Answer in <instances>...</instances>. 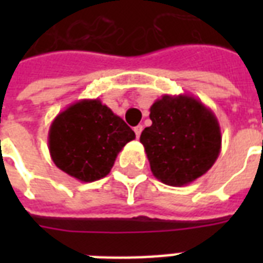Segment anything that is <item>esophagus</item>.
Listing matches in <instances>:
<instances>
[{"label":"esophagus","instance_id":"esophagus-1","mask_svg":"<svg viewBox=\"0 0 263 263\" xmlns=\"http://www.w3.org/2000/svg\"><path fill=\"white\" fill-rule=\"evenodd\" d=\"M134 131H135L136 138H139L140 134H142V131H143V127H142V125H136V127L134 128Z\"/></svg>","mask_w":263,"mask_h":263}]
</instances>
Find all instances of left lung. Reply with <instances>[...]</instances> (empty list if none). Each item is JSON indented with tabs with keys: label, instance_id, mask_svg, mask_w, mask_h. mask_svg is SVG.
<instances>
[{
	"label": "left lung",
	"instance_id": "left-lung-1",
	"mask_svg": "<svg viewBox=\"0 0 263 263\" xmlns=\"http://www.w3.org/2000/svg\"><path fill=\"white\" fill-rule=\"evenodd\" d=\"M152 125L140 143L154 177L181 187L212 168L221 152V129L216 115L188 94L164 95L150 107Z\"/></svg>",
	"mask_w": 263,
	"mask_h": 263
}]
</instances>
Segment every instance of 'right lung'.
I'll return each mask as SVG.
<instances>
[{
  "instance_id": "obj_1",
  "label": "right lung",
  "mask_w": 263,
  "mask_h": 263,
  "mask_svg": "<svg viewBox=\"0 0 263 263\" xmlns=\"http://www.w3.org/2000/svg\"><path fill=\"white\" fill-rule=\"evenodd\" d=\"M135 132L99 99H80L57 115L49 129L55 166L83 183L105 177Z\"/></svg>"
}]
</instances>
